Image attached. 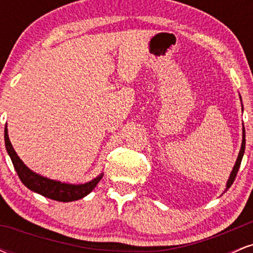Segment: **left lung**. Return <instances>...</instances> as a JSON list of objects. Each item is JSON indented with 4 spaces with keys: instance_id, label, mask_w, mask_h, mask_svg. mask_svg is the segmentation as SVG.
Masks as SVG:
<instances>
[{
    "instance_id": "1",
    "label": "left lung",
    "mask_w": 253,
    "mask_h": 253,
    "mask_svg": "<svg viewBox=\"0 0 253 253\" xmlns=\"http://www.w3.org/2000/svg\"><path fill=\"white\" fill-rule=\"evenodd\" d=\"M240 98H242V97H240ZM244 152H245V128H244V127H243V143H242V147H240V151H239V155H238L236 165H234V167H233V170H232L231 175H229V178H228V181H227V184H226V190H227L228 188L231 187L232 184H233L234 179H236V176H237V173H238V170H239L240 164H242V159H243Z\"/></svg>"
}]
</instances>
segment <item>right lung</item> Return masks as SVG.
I'll return each mask as SVG.
<instances>
[{
  "instance_id": "1",
  "label": "right lung",
  "mask_w": 253,
  "mask_h": 253,
  "mask_svg": "<svg viewBox=\"0 0 253 253\" xmlns=\"http://www.w3.org/2000/svg\"><path fill=\"white\" fill-rule=\"evenodd\" d=\"M4 144L8 155H9L11 162H13L17 176L21 179V182L24 183L28 189L34 191V193L40 194V195L47 197V199L54 200V201L71 202L83 199L84 196L91 193L92 189L96 187L97 183L101 181L103 176V173H101L96 178L84 183V184H69V183L53 181V179L47 178V177L38 175V173L33 172V171L26 167L24 162L16 155L14 147L11 146L9 136H8L7 126L4 127Z\"/></svg>"
}]
</instances>
